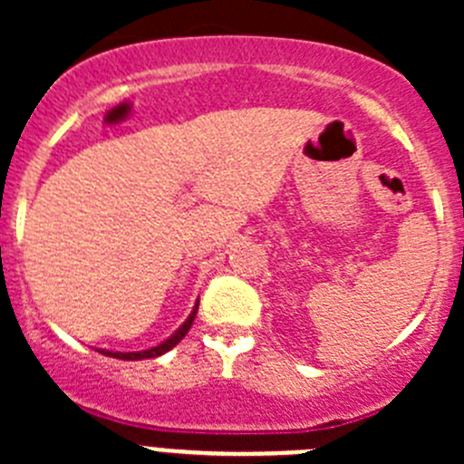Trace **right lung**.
<instances>
[{"instance_id": "obj_1", "label": "right lung", "mask_w": 464, "mask_h": 464, "mask_svg": "<svg viewBox=\"0 0 464 464\" xmlns=\"http://www.w3.org/2000/svg\"><path fill=\"white\" fill-rule=\"evenodd\" d=\"M199 305V301H198ZM198 305H195V310L190 312V316L181 323L179 330L175 332V334L168 336L166 341H161L159 345H154V348H148V350H141V353H111V350H98L101 354H105V357H114V359H123V362H139V359H154V357H161V354H166L168 350L175 348L177 343H179L181 339H184L186 334H188L190 325H193L195 316H198Z\"/></svg>"}]
</instances>
